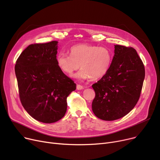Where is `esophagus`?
<instances>
[{
    "label": "esophagus",
    "mask_w": 160,
    "mask_h": 160,
    "mask_svg": "<svg viewBox=\"0 0 160 160\" xmlns=\"http://www.w3.org/2000/svg\"><path fill=\"white\" fill-rule=\"evenodd\" d=\"M77 89L78 90H81V89H83V87L82 86L80 85V84H77Z\"/></svg>",
    "instance_id": "34e87169"
}]
</instances>
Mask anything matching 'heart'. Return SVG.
I'll return each instance as SVG.
<instances>
[{
	"label": "heart",
	"mask_w": 160,
	"mask_h": 160,
	"mask_svg": "<svg viewBox=\"0 0 160 160\" xmlns=\"http://www.w3.org/2000/svg\"><path fill=\"white\" fill-rule=\"evenodd\" d=\"M113 54L106 47L89 44H79L70 48V56L63 52L59 53L56 58L57 64L65 74L71 76L81 70L74 77L80 80L91 78L93 80L104 77L110 69Z\"/></svg>",
	"instance_id": "b5f03b06"
}]
</instances>
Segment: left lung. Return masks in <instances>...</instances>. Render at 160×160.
<instances>
[{
	"label": "left lung",
	"instance_id": "left-lung-1",
	"mask_svg": "<svg viewBox=\"0 0 160 160\" xmlns=\"http://www.w3.org/2000/svg\"><path fill=\"white\" fill-rule=\"evenodd\" d=\"M108 73L92 85L95 97L92 110L98 118L114 121L127 115L136 105L145 79V67L132 47L115 45Z\"/></svg>",
	"mask_w": 160,
	"mask_h": 160
}]
</instances>
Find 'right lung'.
<instances>
[{
    "label": "right lung",
    "instance_id": "right-lung-1",
    "mask_svg": "<svg viewBox=\"0 0 160 160\" xmlns=\"http://www.w3.org/2000/svg\"><path fill=\"white\" fill-rule=\"evenodd\" d=\"M57 50L56 41L30 45L15 66L22 106L33 119L44 123L62 118L67 111V98L77 88L58 67Z\"/></svg>",
    "mask_w": 160,
    "mask_h": 160
}]
</instances>
